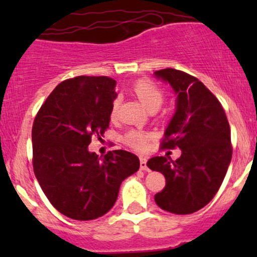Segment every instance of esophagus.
I'll return each mask as SVG.
<instances>
[{
  "instance_id": "1",
  "label": "esophagus",
  "mask_w": 257,
  "mask_h": 257,
  "mask_svg": "<svg viewBox=\"0 0 257 257\" xmlns=\"http://www.w3.org/2000/svg\"><path fill=\"white\" fill-rule=\"evenodd\" d=\"M140 169L141 170H150L147 167V159L145 157L140 158Z\"/></svg>"
}]
</instances>
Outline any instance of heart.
<instances>
[{
    "instance_id": "obj_1",
    "label": "heart",
    "mask_w": 257,
    "mask_h": 257,
    "mask_svg": "<svg viewBox=\"0 0 257 257\" xmlns=\"http://www.w3.org/2000/svg\"><path fill=\"white\" fill-rule=\"evenodd\" d=\"M133 91L137 95L147 110H157L163 102V93L157 85H155L149 81H139L133 85ZM118 107V100H114L112 104L111 113L113 116ZM125 143L135 150H145L147 143L150 140V135L143 132L132 131L125 135Z\"/></svg>"
}]
</instances>
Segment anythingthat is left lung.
Segmentation results:
<instances>
[{
	"instance_id": "obj_1",
	"label": "left lung",
	"mask_w": 257,
	"mask_h": 257,
	"mask_svg": "<svg viewBox=\"0 0 257 257\" xmlns=\"http://www.w3.org/2000/svg\"><path fill=\"white\" fill-rule=\"evenodd\" d=\"M153 75L176 95L162 147L181 150L176 161L153 157L147 162L150 169L166 178V187L155 200L169 213L191 214L214 198L225 179L232 158L228 120L219 100L196 77L175 69Z\"/></svg>"
}]
</instances>
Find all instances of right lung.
<instances>
[{"instance_id":"1","label":"right lung","mask_w":257,"mask_h":257,"mask_svg":"<svg viewBox=\"0 0 257 257\" xmlns=\"http://www.w3.org/2000/svg\"><path fill=\"white\" fill-rule=\"evenodd\" d=\"M116 81L100 76L67 79L52 91L32 126L34 172L52 205L65 216L87 221L114 205L120 184L137 173L135 155L114 150L99 157L88 150L93 135L110 124Z\"/></svg>"}]
</instances>
